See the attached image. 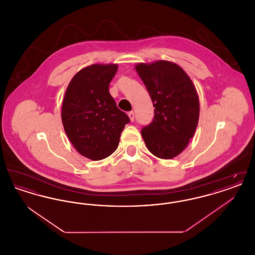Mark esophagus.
Segmentation results:
<instances>
[{"label":"esophagus","mask_w":255,"mask_h":255,"mask_svg":"<svg viewBox=\"0 0 255 255\" xmlns=\"http://www.w3.org/2000/svg\"><path fill=\"white\" fill-rule=\"evenodd\" d=\"M128 116H129V118H130V121L133 122V120H134V114H133V111L129 112V113H128Z\"/></svg>","instance_id":"esophagus-1"}]
</instances>
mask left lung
<instances>
[{
	"label": "left lung",
	"mask_w": 255,
	"mask_h": 255,
	"mask_svg": "<svg viewBox=\"0 0 255 255\" xmlns=\"http://www.w3.org/2000/svg\"><path fill=\"white\" fill-rule=\"evenodd\" d=\"M134 68L155 107L153 122L141 129L146 147L158 158H173L189 143L198 125L200 103L194 84L169 61L139 63Z\"/></svg>",
	"instance_id": "8db88e82"
}]
</instances>
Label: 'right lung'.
Wrapping results in <instances>:
<instances>
[{"instance_id":"add662e5","label":"right lung","mask_w":255,"mask_h":255,"mask_svg":"<svg viewBox=\"0 0 255 255\" xmlns=\"http://www.w3.org/2000/svg\"><path fill=\"white\" fill-rule=\"evenodd\" d=\"M117 64H95L80 70L68 86L62 104L64 130L76 151L100 160L118 148L129 117L109 93Z\"/></svg>"}]
</instances>
